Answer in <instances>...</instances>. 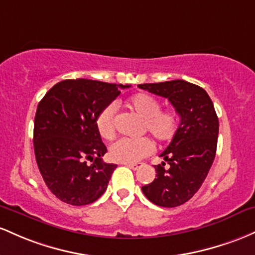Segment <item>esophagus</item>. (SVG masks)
Segmentation results:
<instances>
[{
	"mask_svg": "<svg viewBox=\"0 0 255 255\" xmlns=\"http://www.w3.org/2000/svg\"><path fill=\"white\" fill-rule=\"evenodd\" d=\"M128 166V167H130V168H132L133 171H136V170H138L139 168V164L138 162H135V164H125Z\"/></svg>",
	"mask_w": 255,
	"mask_h": 255,
	"instance_id": "1",
	"label": "esophagus"
}]
</instances>
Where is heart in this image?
I'll use <instances>...</instances> for the list:
<instances>
[{
    "label": "heart",
    "instance_id": "b5f03b06",
    "mask_svg": "<svg viewBox=\"0 0 255 255\" xmlns=\"http://www.w3.org/2000/svg\"><path fill=\"white\" fill-rule=\"evenodd\" d=\"M128 107L141 116L143 130L148 131L159 143L172 141L179 128V117L173 110H161L158 99L145 93H137L128 100ZM116 105L110 104L97 114L95 125L97 132L105 139L116 135ZM154 144L148 137L119 138L110 147V158L122 164H135L150 155Z\"/></svg>",
    "mask_w": 255,
    "mask_h": 255
}]
</instances>
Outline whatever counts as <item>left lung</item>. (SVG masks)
Masks as SVG:
<instances>
[{"label": "left lung", "mask_w": 255, "mask_h": 255, "mask_svg": "<svg viewBox=\"0 0 255 255\" xmlns=\"http://www.w3.org/2000/svg\"><path fill=\"white\" fill-rule=\"evenodd\" d=\"M138 88L167 99L181 117V124L168 147L160 154L165 161L154 166L156 178L142 187L149 201L177 207L200 189L213 164L219 122L208 94L193 83L176 81L139 84ZM167 162L168 166H165Z\"/></svg>", "instance_id": "1"}]
</instances>
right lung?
Masks as SVG:
<instances>
[{"label":"right lung","mask_w":255,"mask_h":255,"mask_svg":"<svg viewBox=\"0 0 255 255\" xmlns=\"http://www.w3.org/2000/svg\"><path fill=\"white\" fill-rule=\"evenodd\" d=\"M130 85L66 79L45 94L36 111L33 148L45 184L59 200L89 205L107 189L117 165L102 160L107 148L95 120Z\"/></svg>","instance_id":"add662e5"}]
</instances>
